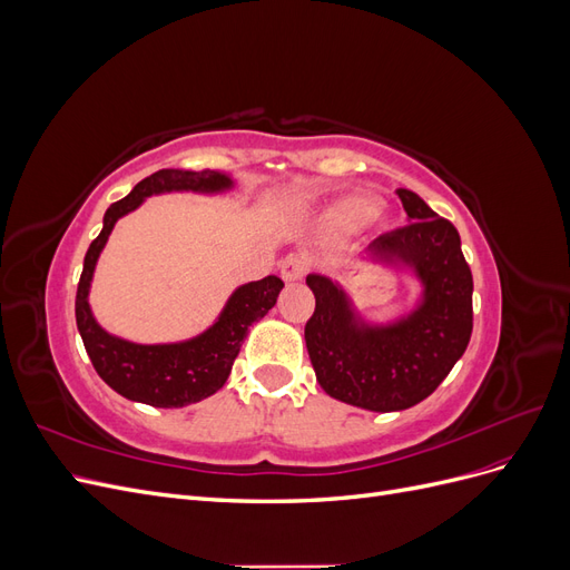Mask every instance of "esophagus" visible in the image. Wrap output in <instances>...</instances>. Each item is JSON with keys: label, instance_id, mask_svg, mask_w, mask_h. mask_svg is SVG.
I'll return each instance as SVG.
<instances>
[{"label": "esophagus", "instance_id": "34e87169", "mask_svg": "<svg viewBox=\"0 0 570 570\" xmlns=\"http://www.w3.org/2000/svg\"><path fill=\"white\" fill-rule=\"evenodd\" d=\"M306 273V258L302 254H287L281 264V275L285 283H295L302 281V275Z\"/></svg>", "mask_w": 570, "mask_h": 570}]
</instances>
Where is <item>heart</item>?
<instances>
[{
  "label": "heart",
  "instance_id": "1",
  "mask_svg": "<svg viewBox=\"0 0 570 570\" xmlns=\"http://www.w3.org/2000/svg\"><path fill=\"white\" fill-rule=\"evenodd\" d=\"M371 204L373 199L368 195H361V193H354V195H347L342 197L331 212V223L333 226H354V223H358L361 218H364L368 212H371Z\"/></svg>",
  "mask_w": 570,
  "mask_h": 570
}]
</instances>
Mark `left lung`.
<instances>
[{"instance_id": "1", "label": "left lung", "mask_w": 570, "mask_h": 570, "mask_svg": "<svg viewBox=\"0 0 570 570\" xmlns=\"http://www.w3.org/2000/svg\"><path fill=\"white\" fill-rule=\"evenodd\" d=\"M409 226L371 245L385 262L411 266L423 302L392 325H358L344 292L308 275L316 297L304 340L321 387L335 400L368 411H402L423 402L463 356L473 333V275L461 237L411 189H396Z\"/></svg>"}]
</instances>
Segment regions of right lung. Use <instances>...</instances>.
Returning <instances> with one entry per match:
<instances>
[{
    "mask_svg": "<svg viewBox=\"0 0 570 570\" xmlns=\"http://www.w3.org/2000/svg\"><path fill=\"white\" fill-rule=\"evenodd\" d=\"M233 180L218 170H178L161 168L132 187V193L114 202L105 214V228L92 239L85 254L80 283L76 292V323L95 371L111 390L126 400L149 406L178 409L195 404L214 394L228 381L233 361L247 337L249 325L268 314L278 299L283 281L268 275L264 281L247 283L233 292L218 321L195 340L180 344H135L101 331L92 318L88 292L99 252L105 249L114 223L137 209L145 197L170 193V189H195L218 193Z\"/></svg>",
    "mask_w": 570,
    "mask_h": 570,
    "instance_id": "obj_1",
    "label": "right lung"
}]
</instances>
